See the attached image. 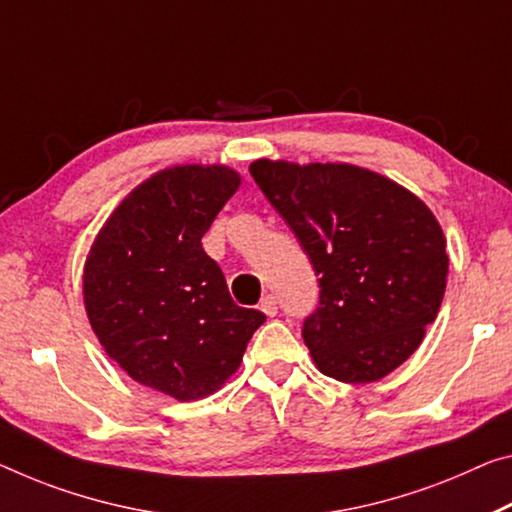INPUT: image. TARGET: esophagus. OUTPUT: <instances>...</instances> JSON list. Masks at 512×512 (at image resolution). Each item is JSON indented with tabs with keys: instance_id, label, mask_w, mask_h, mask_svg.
<instances>
[{
	"instance_id": "obj_1",
	"label": "esophagus",
	"mask_w": 512,
	"mask_h": 512,
	"mask_svg": "<svg viewBox=\"0 0 512 512\" xmlns=\"http://www.w3.org/2000/svg\"><path fill=\"white\" fill-rule=\"evenodd\" d=\"M261 311L265 313V316H277V311H279V306H277V297L274 295H265L263 300H261Z\"/></svg>"
}]
</instances>
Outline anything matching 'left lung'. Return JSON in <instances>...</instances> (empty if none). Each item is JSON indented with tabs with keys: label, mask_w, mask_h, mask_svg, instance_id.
I'll use <instances>...</instances> for the list:
<instances>
[{
	"label": "left lung",
	"mask_w": 512,
	"mask_h": 512,
	"mask_svg": "<svg viewBox=\"0 0 512 512\" xmlns=\"http://www.w3.org/2000/svg\"><path fill=\"white\" fill-rule=\"evenodd\" d=\"M249 174L320 277L302 327L320 373L364 384L396 371L446 290V240L430 208L355 164L256 160Z\"/></svg>",
	"instance_id": "8db88e82"
}]
</instances>
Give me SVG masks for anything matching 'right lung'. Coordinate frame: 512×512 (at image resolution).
I'll use <instances>...</instances> for the list:
<instances>
[{"mask_svg": "<svg viewBox=\"0 0 512 512\" xmlns=\"http://www.w3.org/2000/svg\"><path fill=\"white\" fill-rule=\"evenodd\" d=\"M240 187L222 164L157 171L112 212L84 265L98 341L132 380L176 400L215 393L265 322L229 295L201 238Z\"/></svg>", "mask_w": 512, "mask_h": 512, "instance_id": "1", "label": "right lung"}]
</instances>
